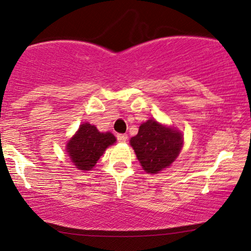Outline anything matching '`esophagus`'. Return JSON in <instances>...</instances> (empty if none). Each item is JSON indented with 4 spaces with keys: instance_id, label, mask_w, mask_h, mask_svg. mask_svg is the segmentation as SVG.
<instances>
[{
    "instance_id": "esophagus-1",
    "label": "esophagus",
    "mask_w": 251,
    "mask_h": 251,
    "mask_svg": "<svg viewBox=\"0 0 251 251\" xmlns=\"http://www.w3.org/2000/svg\"><path fill=\"white\" fill-rule=\"evenodd\" d=\"M116 137H118V140L120 143H126V139H128V135H126V133H119Z\"/></svg>"
}]
</instances>
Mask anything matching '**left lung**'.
I'll return each mask as SVG.
<instances>
[{
    "mask_svg": "<svg viewBox=\"0 0 251 251\" xmlns=\"http://www.w3.org/2000/svg\"><path fill=\"white\" fill-rule=\"evenodd\" d=\"M137 159L147 174H157L179 155L183 147V135L173 126L155 120H147L140 125L138 133L130 139Z\"/></svg>",
    "mask_w": 251,
    "mask_h": 251,
    "instance_id": "8db88e82",
    "label": "left lung"
}]
</instances>
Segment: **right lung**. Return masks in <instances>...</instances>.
<instances>
[{
  "label": "right lung",
  "mask_w": 251,
  "mask_h": 251,
  "mask_svg": "<svg viewBox=\"0 0 251 251\" xmlns=\"http://www.w3.org/2000/svg\"><path fill=\"white\" fill-rule=\"evenodd\" d=\"M116 138L111 132H100L90 123H83L66 145L68 156L80 170H91Z\"/></svg>",
  "instance_id": "right-lung-1"
}]
</instances>
